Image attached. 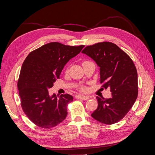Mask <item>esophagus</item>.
<instances>
[{
    "mask_svg": "<svg viewBox=\"0 0 155 155\" xmlns=\"http://www.w3.org/2000/svg\"><path fill=\"white\" fill-rule=\"evenodd\" d=\"M77 99L79 100H87L89 99L88 96H83V95H77L76 96Z\"/></svg>",
    "mask_w": 155,
    "mask_h": 155,
    "instance_id": "1",
    "label": "esophagus"
}]
</instances>
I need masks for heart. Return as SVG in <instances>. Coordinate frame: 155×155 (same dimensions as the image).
Here are the masks:
<instances>
[{"mask_svg": "<svg viewBox=\"0 0 155 155\" xmlns=\"http://www.w3.org/2000/svg\"><path fill=\"white\" fill-rule=\"evenodd\" d=\"M87 62H88V61H83V64H84V63H87ZM79 89H80L81 91H85V90H86V88L85 87H81L80 88H79Z\"/></svg>", "mask_w": 155, "mask_h": 155, "instance_id": "heart-1", "label": "heart"}]
</instances>
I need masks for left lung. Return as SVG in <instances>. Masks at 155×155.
Wrapping results in <instances>:
<instances>
[{
    "mask_svg": "<svg viewBox=\"0 0 155 155\" xmlns=\"http://www.w3.org/2000/svg\"><path fill=\"white\" fill-rule=\"evenodd\" d=\"M81 52L96 63L102 88H109L112 92L109 99L96 97L98 106L91 116L103 124H116L128 113L138 96V74L133 60L110 42L88 46Z\"/></svg>",
    "mask_w": 155,
    "mask_h": 155,
    "instance_id": "1",
    "label": "left lung"
}]
</instances>
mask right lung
Returning <instances> with one entry per match:
<instances>
[{
    "mask_svg": "<svg viewBox=\"0 0 155 155\" xmlns=\"http://www.w3.org/2000/svg\"><path fill=\"white\" fill-rule=\"evenodd\" d=\"M84 46L53 42L32 51L25 59L17 87L22 109L36 125L50 129L66 118L67 105L73 97L68 94L59 97L55 94L50 96L48 89L59 78L64 65Z\"/></svg>",
    "mask_w": 155,
    "mask_h": 155,
    "instance_id": "1",
    "label": "right lung"
}]
</instances>
